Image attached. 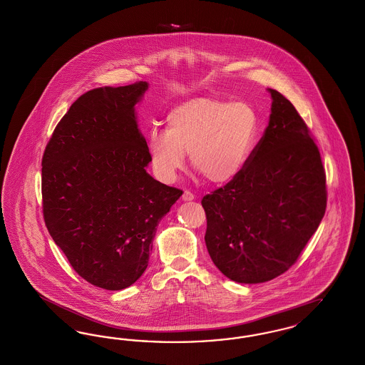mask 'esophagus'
<instances>
[{"mask_svg": "<svg viewBox=\"0 0 365 365\" xmlns=\"http://www.w3.org/2000/svg\"><path fill=\"white\" fill-rule=\"evenodd\" d=\"M182 200L183 201H192L194 200V194L189 190H185V192L182 194Z\"/></svg>", "mask_w": 365, "mask_h": 365, "instance_id": "obj_1", "label": "esophagus"}]
</instances>
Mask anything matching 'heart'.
Returning <instances> with one entry per match:
<instances>
[{
	"label": "heart",
	"mask_w": 365,
	"mask_h": 365,
	"mask_svg": "<svg viewBox=\"0 0 365 365\" xmlns=\"http://www.w3.org/2000/svg\"><path fill=\"white\" fill-rule=\"evenodd\" d=\"M259 133V119L250 105L197 98L174 108L167 131L148 139L153 173L173 182L183 168L185 153L191 167L212 183H227L242 171Z\"/></svg>",
	"instance_id": "b5f03b06"
}]
</instances>
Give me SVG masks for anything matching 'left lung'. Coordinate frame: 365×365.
<instances>
[{"instance_id": "1", "label": "left lung", "mask_w": 365, "mask_h": 365, "mask_svg": "<svg viewBox=\"0 0 365 365\" xmlns=\"http://www.w3.org/2000/svg\"><path fill=\"white\" fill-rule=\"evenodd\" d=\"M268 91L269 123L242 171L201 201L209 256L238 283L286 272L327 207L326 173L308 125L284 96Z\"/></svg>"}]
</instances>
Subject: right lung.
<instances>
[{
	"label": "right lung",
	"mask_w": 365,
	"mask_h": 365,
	"mask_svg": "<svg viewBox=\"0 0 365 365\" xmlns=\"http://www.w3.org/2000/svg\"><path fill=\"white\" fill-rule=\"evenodd\" d=\"M146 82L82 94L56 125L42 157V209L75 272L122 290L145 272L158 222L183 191L146 173L148 143L134 106Z\"/></svg>",
	"instance_id": "right-lung-1"
}]
</instances>
